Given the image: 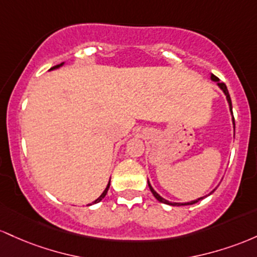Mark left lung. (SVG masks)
Returning <instances> with one entry per match:
<instances>
[{
    "mask_svg": "<svg viewBox=\"0 0 257 257\" xmlns=\"http://www.w3.org/2000/svg\"><path fill=\"white\" fill-rule=\"evenodd\" d=\"M211 80L212 81H215L216 83H217V86L218 87L221 88L222 91H223V93L226 94V98H227V102H228V104H229V110H230V113H232V100H230V97H229V93H228V90H227V86L224 85L223 82H220V80H218V77H216L215 75H212L211 74ZM233 114V113H232ZM232 120H233V128H235V123H234V117L232 116ZM148 186H149V189H151V192L153 193V195H154L155 198L158 199V200L160 201V203H164V204H167V205H172V206H181V205H193V204H195V203H198L199 200H201V199H204L205 197H201V198H198V199H195V200H192V201H188V203H171V201H169V200H166V199H164V198H161L159 194H158L157 192L154 191V188H153V187L151 186V183H149V181H148ZM215 191V189H214ZM212 191V192H214ZM211 192V193H212ZM211 193H210V194H211ZM209 194V195H210Z\"/></svg>",
    "mask_w": 257,
    "mask_h": 257,
    "instance_id": "8db88e82",
    "label": "left lung"
}]
</instances>
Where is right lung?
<instances>
[{
    "mask_svg": "<svg viewBox=\"0 0 257 257\" xmlns=\"http://www.w3.org/2000/svg\"><path fill=\"white\" fill-rule=\"evenodd\" d=\"M63 64H64V63H62V64H59V65H56V66H53V68H51L50 70H53V69H57V68H59V66H62ZM109 187H110V181H109V183L106 184V188L104 189V192H103L102 194H100V197L98 198V199H96V200H94L93 203H92V204H97V203H99V201L102 200V199L105 197V195H106V193H108V189H109ZM92 204H88V205H92Z\"/></svg>",
    "mask_w": 257,
    "mask_h": 257,
    "instance_id": "1",
    "label": "right lung"
}]
</instances>
